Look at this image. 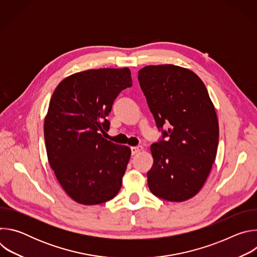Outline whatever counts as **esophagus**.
I'll use <instances>...</instances> for the list:
<instances>
[{"mask_svg":"<svg viewBox=\"0 0 257 257\" xmlns=\"http://www.w3.org/2000/svg\"><path fill=\"white\" fill-rule=\"evenodd\" d=\"M143 151V146L141 145H138V146H133V148H131V154L132 156H135L137 154H139L140 152Z\"/></svg>","mask_w":257,"mask_h":257,"instance_id":"esophagus-1","label":"esophagus"}]
</instances>
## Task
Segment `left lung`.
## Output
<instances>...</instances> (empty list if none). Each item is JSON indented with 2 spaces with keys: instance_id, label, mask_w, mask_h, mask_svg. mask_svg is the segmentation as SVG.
<instances>
[{
  "instance_id": "1",
  "label": "left lung",
  "mask_w": 257,
  "mask_h": 257,
  "mask_svg": "<svg viewBox=\"0 0 257 257\" xmlns=\"http://www.w3.org/2000/svg\"><path fill=\"white\" fill-rule=\"evenodd\" d=\"M138 81L163 131V139L151 146L150 190L168 201H185L200 191L215 160L218 122L213 103L202 80L186 68L146 66L138 71Z\"/></svg>"
}]
</instances>
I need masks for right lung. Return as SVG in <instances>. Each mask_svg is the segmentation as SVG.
I'll use <instances>...</instances> for the list:
<instances>
[{"instance_id":"add662e5","label":"right lung","mask_w":257,"mask_h":257,"mask_svg":"<svg viewBox=\"0 0 257 257\" xmlns=\"http://www.w3.org/2000/svg\"><path fill=\"white\" fill-rule=\"evenodd\" d=\"M132 86L128 68L90 69L62 80L45 119L48 160L65 192L84 205L103 203L121 189L131 150L102 137L113 102Z\"/></svg>"}]
</instances>
